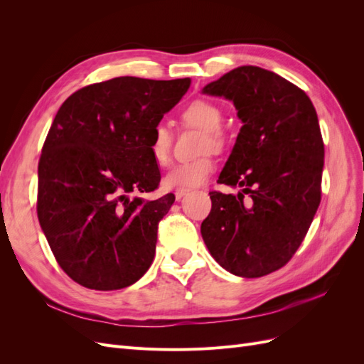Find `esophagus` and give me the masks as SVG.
I'll return each instance as SVG.
<instances>
[{"mask_svg":"<svg viewBox=\"0 0 364 364\" xmlns=\"http://www.w3.org/2000/svg\"><path fill=\"white\" fill-rule=\"evenodd\" d=\"M186 194V191H176L174 193V196H176V200H178V202H181L182 200V197Z\"/></svg>","mask_w":364,"mask_h":364,"instance_id":"esophagus-1","label":"esophagus"}]
</instances>
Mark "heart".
<instances>
[{"label":"heart","instance_id":"1","mask_svg":"<svg viewBox=\"0 0 364 364\" xmlns=\"http://www.w3.org/2000/svg\"><path fill=\"white\" fill-rule=\"evenodd\" d=\"M182 118L186 124L205 130L203 151L218 150L223 146V135L220 132L223 114L220 107L211 102L196 100L183 109ZM173 135L167 124L158 123L151 132L149 150L158 165H167L171 156ZM215 170V162L211 158H200L191 162L176 165L164 176V186L167 190L188 191L202 186L211 178Z\"/></svg>","mask_w":364,"mask_h":364}]
</instances>
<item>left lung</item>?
<instances>
[{
    "mask_svg": "<svg viewBox=\"0 0 364 364\" xmlns=\"http://www.w3.org/2000/svg\"><path fill=\"white\" fill-rule=\"evenodd\" d=\"M202 94L232 102L243 123L218 176L243 190L209 193L213 208L200 232L225 270L259 278L290 261L321 203L325 149L316 109L299 87L252 65L208 83Z\"/></svg>",
    "mask_w": 364,
    "mask_h": 364,
    "instance_id": "8db88e82",
    "label": "left lung"
}]
</instances>
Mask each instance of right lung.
<instances>
[{
	"label": "right lung",
	"instance_id": "obj_1",
	"mask_svg": "<svg viewBox=\"0 0 364 364\" xmlns=\"http://www.w3.org/2000/svg\"><path fill=\"white\" fill-rule=\"evenodd\" d=\"M190 85L115 77L74 92L54 117L38 167V218L59 266L83 287L124 289L151 266L174 194L139 196L161 181L149 142Z\"/></svg>",
	"mask_w": 364,
	"mask_h": 364
}]
</instances>
